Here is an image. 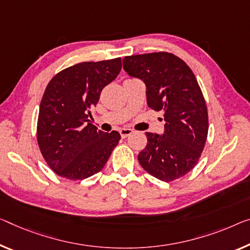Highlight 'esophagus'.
I'll return each instance as SVG.
<instances>
[{"label":"esophagus","instance_id":"1","mask_svg":"<svg viewBox=\"0 0 250 250\" xmlns=\"http://www.w3.org/2000/svg\"><path fill=\"white\" fill-rule=\"evenodd\" d=\"M120 133H121V136L123 138H125V137H127L128 135H130V134L133 133V129H130V128H122L120 130Z\"/></svg>","mask_w":250,"mask_h":250}]
</instances>
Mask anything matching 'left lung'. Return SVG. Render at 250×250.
Listing matches in <instances>:
<instances>
[{"label": "left lung", "instance_id": "1", "mask_svg": "<svg viewBox=\"0 0 250 250\" xmlns=\"http://www.w3.org/2000/svg\"><path fill=\"white\" fill-rule=\"evenodd\" d=\"M123 68L143 80L149 108L164 115V133H146L147 144L138 162L161 181L186 175L200 159L208 136V110L190 67L168 52L128 56Z\"/></svg>", "mask_w": 250, "mask_h": 250}]
</instances>
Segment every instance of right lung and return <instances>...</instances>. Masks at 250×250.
Wrapping results in <instances>:
<instances>
[{"mask_svg": "<svg viewBox=\"0 0 250 250\" xmlns=\"http://www.w3.org/2000/svg\"><path fill=\"white\" fill-rule=\"evenodd\" d=\"M121 58L82 62L63 69L50 80L42 96L37 138L50 168L69 180H83L103 170L121 140L90 124V109L103 88L116 78Z\"/></svg>", "mask_w": 250, "mask_h": 250, "instance_id": "obj_1", "label": "right lung"}]
</instances>
